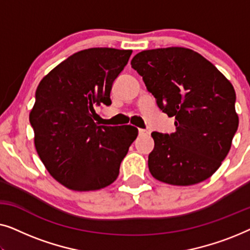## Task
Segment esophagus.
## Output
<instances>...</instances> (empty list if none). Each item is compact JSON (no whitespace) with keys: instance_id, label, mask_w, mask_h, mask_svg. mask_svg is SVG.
Instances as JSON below:
<instances>
[{"instance_id":"34e87169","label":"esophagus","mask_w":250,"mask_h":250,"mask_svg":"<svg viewBox=\"0 0 250 250\" xmlns=\"http://www.w3.org/2000/svg\"><path fill=\"white\" fill-rule=\"evenodd\" d=\"M139 134L140 135H148L149 131H146V129H143V128H139Z\"/></svg>"}]
</instances>
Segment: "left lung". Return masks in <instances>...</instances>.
<instances>
[{
    "instance_id": "1",
    "label": "left lung",
    "mask_w": 250,
    "mask_h": 250,
    "mask_svg": "<svg viewBox=\"0 0 250 250\" xmlns=\"http://www.w3.org/2000/svg\"><path fill=\"white\" fill-rule=\"evenodd\" d=\"M131 64L160 110L175 117V132L151 133V175L172 186L207 180L230 151L238 129L230 81L201 54L186 47L142 51Z\"/></svg>"
}]
</instances>
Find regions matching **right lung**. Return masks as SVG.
<instances>
[{
  "label": "right lung",
  "mask_w": 250,
  "mask_h": 250,
  "mask_svg": "<svg viewBox=\"0 0 250 250\" xmlns=\"http://www.w3.org/2000/svg\"><path fill=\"white\" fill-rule=\"evenodd\" d=\"M132 50L92 47L74 53L40 82L29 114L36 151L68 189L93 191L117 179L138 136L131 125L99 126L94 107L111 104L112 83Z\"/></svg>",
  "instance_id": "1"
}]
</instances>
